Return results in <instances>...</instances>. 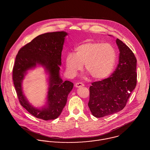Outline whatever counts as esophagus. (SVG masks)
Instances as JSON below:
<instances>
[{"label": "esophagus", "instance_id": "1", "mask_svg": "<svg viewBox=\"0 0 150 150\" xmlns=\"http://www.w3.org/2000/svg\"><path fill=\"white\" fill-rule=\"evenodd\" d=\"M83 86H84V85L83 83H76L75 84V86H76V88H79V87Z\"/></svg>", "mask_w": 150, "mask_h": 150}]
</instances>
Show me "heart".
Instances as JSON below:
<instances>
[{"instance_id":"heart-1","label":"heart","mask_w":150,"mask_h":150,"mask_svg":"<svg viewBox=\"0 0 150 150\" xmlns=\"http://www.w3.org/2000/svg\"><path fill=\"white\" fill-rule=\"evenodd\" d=\"M76 53L69 52L65 60L69 76H75L85 64L86 71L93 79L100 80L112 72L116 61V52L109 43L89 42L75 48Z\"/></svg>"}]
</instances>
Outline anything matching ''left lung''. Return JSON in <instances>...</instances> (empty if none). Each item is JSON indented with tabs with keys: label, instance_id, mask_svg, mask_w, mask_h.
I'll list each match as a JSON object with an SVG mask.
<instances>
[{
	"label": "left lung",
	"instance_id": "obj_1",
	"mask_svg": "<svg viewBox=\"0 0 150 150\" xmlns=\"http://www.w3.org/2000/svg\"><path fill=\"white\" fill-rule=\"evenodd\" d=\"M119 62L112 75L89 87L88 107L96 118L109 115L125 107L137 83L136 58L128 47L117 39Z\"/></svg>",
	"mask_w": 150,
	"mask_h": 150
}]
</instances>
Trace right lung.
I'll return each instance as SVG.
<instances>
[{
	"label": "right lung",
	"instance_id": "1",
	"mask_svg": "<svg viewBox=\"0 0 150 150\" xmlns=\"http://www.w3.org/2000/svg\"><path fill=\"white\" fill-rule=\"evenodd\" d=\"M64 31L40 35L19 50L13 70V80L22 106L34 117L47 121L57 118L61 114L73 88V83L64 81L59 74L61 54L65 37ZM41 65L49 74V88L46 105L34 107L24 96L22 81L27 71Z\"/></svg>",
	"mask_w": 150,
	"mask_h": 150
}]
</instances>
